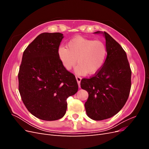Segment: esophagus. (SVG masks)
<instances>
[{"mask_svg": "<svg viewBox=\"0 0 149 149\" xmlns=\"http://www.w3.org/2000/svg\"><path fill=\"white\" fill-rule=\"evenodd\" d=\"M75 77H76V80H77V82H78V84L79 85V87H80V83H81V78L80 76H75Z\"/></svg>", "mask_w": 149, "mask_h": 149, "instance_id": "34e87169", "label": "esophagus"}]
</instances>
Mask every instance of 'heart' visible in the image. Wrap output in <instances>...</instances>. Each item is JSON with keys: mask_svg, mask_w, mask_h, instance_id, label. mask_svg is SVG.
<instances>
[{"mask_svg": "<svg viewBox=\"0 0 149 149\" xmlns=\"http://www.w3.org/2000/svg\"><path fill=\"white\" fill-rule=\"evenodd\" d=\"M58 58L66 70L74 66L79 74H94L102 67L107 56V47L101 40H93L78 36L70 40L66 48L61 47L58 50Z\"/></svg>", "mask_w": 149, "mask_h": 149, "instance_id": "obj_1", "label": "heart"}]
</instances>
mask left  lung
<instances>
[{
  "label": "left lung",
  "mask_w": 149,
  "mask_h": 149,
  "mask_svg": "<svg viewBox=\"0 0 149 149\" xmlns=\"http://www.w3.org/2000/svg\"><path fill=\"white\" fill-rule=\"evenodd\" d=\"M106 38L107 57L101 69L89 79L81 81V88L89 96L84 106L89 118L104 120L124 107L131 88V70L125 52L106 31H97Z\"/></svg>",
  "instance_id": "left-lung-1"
}]
</instances>
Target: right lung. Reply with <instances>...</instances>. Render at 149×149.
<instances>
[{
    "label": "right lung",
    "instance_id": "obj_1",
    "mask_svg": "<svg viewBox=\"0 0 149 149\" xmlns=\"http://www.w3.org/2000/svg\"><path fill=\"white\" fill-rule=\"evenodd\" d=\"M63 38L61 33L40 34L24 52L18 74L24 105L31 114L44 120L63 118L67 98L78 89L75 76L64 68L58 58Z\"/></svg>",
    "mask_w": 149,
    "mask_h": 149
}]
</instances>
